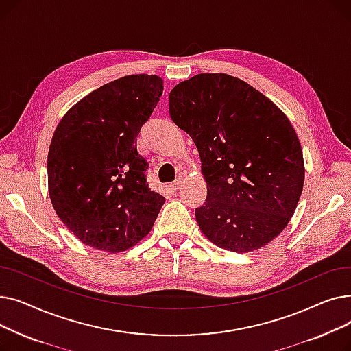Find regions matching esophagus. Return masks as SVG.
Masks as SVG:
<instances>
[{
    "label": "esophagus",
    "instance_id": "34e87169",
    "mask_svg": "<svg viewBox=\"0 0 351 351\" xmlns=\"http://www.w3.org/2000/svg\"><path fill=\"white\" fill-rule=\"evenodd\" d=\"M183 185V179L182 178H179V179H176L173 183H171V189L173 191V192H176V191H179V188Z\"/></svg>",
    "mask_w": 351,
    "mask_h": 351
}]
</instances>
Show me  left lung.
Listing matches in <instances>:
<instances>
[{
	"label": "left lung",
	"mask_w": 351,
	"mask_h": 351,
	"mask_svg": "<svg viewBox=\"0 0 351 351\" xmlns=\"http://www.w3.org/2000/svg\"><path fill=\"white\" fill-rule=\"evenodd\" d=\"M169 114L193 139L208 183L195 210L202 233L236 253L278 237L304 183L302 146L280 108L228 73H197L171 90Z\"/></svg>",
	"instance_id": "obj_1"
}]
</instances>
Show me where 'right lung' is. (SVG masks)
<instances>
[{
	"label": "right lung",
	"mask_w": 351,
	"mask_h": 351,
	"mask_svg": "<svg viewBox=\"0 0 351 351\" xmlns=\"http://www.w3.org/2000/svg\"><path fill=\"white\" fill-rule=\"evenodd\" d=\"M163 92L158 75H128L92 90L55 129L47 159L55 213L86 246L118 253L151 232L165 197L146 182L141 126Z\"/></svg>",
	"instance_id": "obj_1"
}]
</instances>
